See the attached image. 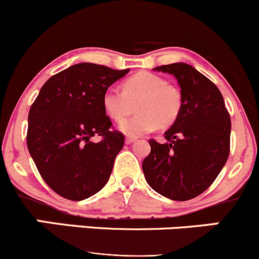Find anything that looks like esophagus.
<instances>
[{
  "mask_svg": "<svg viewBox=\"0 0 259 259\" xmlns=\"http://www.w3.org/2000/svg\"><path fill=\"white\" fill-rule=\"evenodd\" d=\"M136 140H137L136 137H126V140H124V143H126V145H131V143L135 142Z\"/></svg>",
  "mask_w": 259,
  "mask_h": 259,
  "instance_id": "esophagus-1",
  "label": "esophagus"
}]
</instances>
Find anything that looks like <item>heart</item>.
Returning <instances> with one entry per match:
<instances>
[{
	"mask_svg": "<svg viewBox=\"0 0 259 259\" xmlns=\"http://www.w3.org/2000/svg\"><path fill=\"white\" fill-rule=\"evenodd\" d=\"M135 104L139 113L119 124V130L128 136L169 127L180 116L182 98L177 89L151 72H138L123 82L122 92L110 89L102 96L106 113L116 122L129 115Z\"/></svg>",
	"mask_w": 259,
	"mask_h": 259,
	"instance_id": "obj_1",
	"label": "heart"
}]
</instances>
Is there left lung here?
<instances>
[{
    "instance_id": "8db88e82",
    "label": "left lung",
    "mask_w": 259,
    "mask_h": 259,
    "mask_svg": "<svg viewBox=\"0 0 259 259\" xmlns=\"http://www.w3.org/2000/svg\"><path fill=\"white\" fill-rule=\"evenodd\" d=\"M154 71L176 77L182 106L164 132L166 143L149 140L142 169L149 187L172 201H188L214 182L229 156L231 117L222 93L191 65L176 62Z\"/></svg>"
}]
</instances>
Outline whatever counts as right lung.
Segmentation results:
<instances>
[{"mask_svg":"<svg viewBox=\"0 0 259 259\" xmlns=\"http://www.w3.org/2000/svg\"><path fill=\"white\" fill-rule=\"evenodd\" d=\"M128 72L77 63L51 77L34 100L28 113V151L45 182L63 198H89L110 180L124 136L111 131L102 96ZM95 135L103 140L95 143Z\"/></svg>","mask_w":259,"mask_h":259,"instance_id":"add662e5","label":"right lung"}]
</instances>
